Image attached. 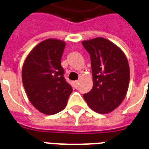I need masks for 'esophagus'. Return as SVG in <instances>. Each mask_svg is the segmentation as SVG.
I'll list each match as a JSON object with an SVG mask.
<instances>
[{
  "label": "esophagus",
  "mask_w": 149,
  "mask_h": 149,
  "mask_svg": "<svg viewBox=\"0 0 149 149\" xmlns=\"http://www.w3.org/2000/svg\"><path fill=\"white\" fill-rule=\"evenodd\" d=\"M79 80H77V81H74V83H75V85H76V86H78V84H79Z\"/></svg>",
  "instance_id": "obj_1"
}]
</instances>
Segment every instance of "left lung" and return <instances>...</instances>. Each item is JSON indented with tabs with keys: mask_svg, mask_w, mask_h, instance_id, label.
I'll return each instance as SVG.
<instances>
[{
	"mask_svg": "<svg viewBox=\"0 0 149 149\" xmlns=\"http://www.w3.org/2000/svg\"><path fill=\"white\" fill-rule=\"evenodd\" d=\"M82 44L90 54L93 77V87L83 98L94 111L111 113L127 95L130 77L127 57L118 46L102 37Z\"/></svg>",
	"mask_w": 149,
	"mask_h": 149,
	"instance_id": "obj_1",
	"label": "left lung"
}]
</instances>
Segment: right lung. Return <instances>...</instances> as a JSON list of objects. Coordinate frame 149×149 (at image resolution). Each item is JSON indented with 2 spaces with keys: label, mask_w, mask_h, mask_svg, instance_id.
<instances>
[{
  "label": "right lung",
  "mask_w": 149,
  "mask_h": 149,
  "mask_svg": "<svg viewBox=\"0 0 149 149\" xmlns=\"http://www.w3.org/2000/svg\"><path fill=\"white\" fill-rule=\"evenodd\" d=\"M65 46L62 40H44L32 48L22 65V79L27 97L45 114H55L64 109L72 92L61 63Z\"/></svg>",
  "instance_id": "1"
}]
</instances>
